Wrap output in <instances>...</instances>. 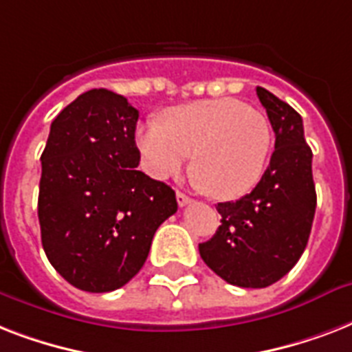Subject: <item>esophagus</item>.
<instances>
[{"label": "esophagus", "mask_w": 352, "mask_h": 352, "mask_svg": "<svg viewBox=\"0 0 352 352\" xmlns=\"http://www.w3.org/2000/svg\"><path fill=\"white\" fill-rule=\"evenodd\" d=\"M177 203H179V206H186V204L192 203V197H188L186 193L177 192Z\"/></svg>", "instance_id": "esophagus-1"}]
</instances>
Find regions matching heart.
<instances>
[{"mask_svg": "<svg viewBox=\"0 0 352 352\" xmlns=\"http://www.w3.org/2000/svg\"><path fill=\"white\" fill-rule=\"evenodd\" d=\"M137 146L146 170L157 179L177 175L193 155V173L204 192L228 201L259 182L272 131L263 113L235 98H215L171 107L164 124H140Z\"/></svg>", "mask_w": 352, "mask_h": 352, "instance_id": "obj_1", "label": "heart"}]
</instances>
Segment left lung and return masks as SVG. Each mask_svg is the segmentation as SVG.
I'll list each match as a JSON object with an SVG mask.
<instances>
[{
    "label": "left lung",
    "instance_id": "obj_1",
    "mask_svg": "<svg viewBox=\"0 0 352 352\" xmlns=\"http://www.w3.org/2000/svg\"><path fill=\"white\" fill-rule=\"evenodd\" d=\"M256 91L276 133L270 164L248 195L217 204L221 226L199 245L203 261L243 289H265L294 267L316 210L312 151L300 113L270 91Z\"/></svg>",
    "mask_w": 352,
    "mask_h": 352
}]
</instances>
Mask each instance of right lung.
Returning a JSON list of instances; mask_svg holds the SVG:
<instances>
[{"instance_id":"right-lung-1","label":"right lung","mask_w":352,"mask_h":352,"mask_svg":"<svg viewBox=\"0 0 352 352\" xmlns=\"http://www.w3.org/2000/svg\"><path fill=\"white\" fill-rule=\"evenodd\" d=\"M137 120L127 98L91 89L52 120L41 153V245L85 292H111L137 276L157 228L177 212L175 192L137 170Z\"/></svg>"}]
</instances>
